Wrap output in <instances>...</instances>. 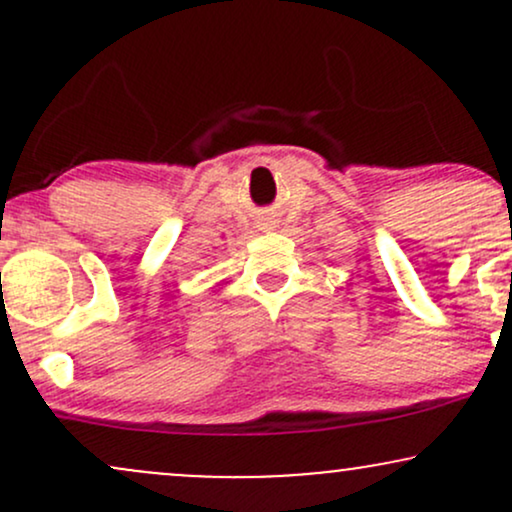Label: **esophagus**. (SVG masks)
<instances>
[{
  "label": "esophagus",
  "instance_id": "esophagus-1",
  "mask_svg": "<svg viewBox=\"0 0 512 512\" xmlns=\"http://www.w3.org/2000/svg\"><path fill=\"white\" fill-rule=\"evenodd\" d=\"M264 228H267V226H264Z\"/></svg>",
  "mask_w": 512,
  "mask_h": 512
}]
</instances>
